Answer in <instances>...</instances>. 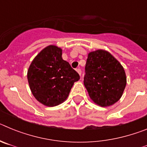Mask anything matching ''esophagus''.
<instances>
[{"label": "esophagus", "instance_id": "obj_1", "mask_svg": "<svg viewBox=\"0 0 147 147\" xmlns=\"http://www.w3.org/2000/svg\"><path fill=\"white\" fill-rule=\"evenodd\" d=\"M76 71H77L78 74H80V76H81V74H82V71H81V69H80V68H77V69H76Z\"/></svg>", "mask_w": 147, "mask_h": 147}]
</instances>
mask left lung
I'll use <instances>...</instances> for the list:
<instances>
[{
  "instance_id": "1",
  "label": "left lung",
  "mask_w": 147,
  "mask_h": 147,
  "mask_svg": "<svg viewBox=\"0 0 147 147\" xmlns=\"http://www.w3.org/2000/svg\"><path fill=\"white\" fill-rule=\"evenodd\" d=\"M84 85L90 99L101 107L117 102L124 93L127 77L124 67L110 52L102 49L88 54Z\"/></svg>"
}]
</instances>
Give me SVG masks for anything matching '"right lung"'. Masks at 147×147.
I'll list each match as a JSON object with an SVG mask.
<instances>
[{"label":"right lung","mask_w":147,"mask_h":147,"mask_svg":"<svg viewBox=\"0 0 147 147\" xmlns=\"http://www.w3.org/2000/svg\"><path fill=\"white\" fill-rule=\"evenodd\" d=\"M62 50L54 45L42 49L32 60L27 73L34 98L47 107L65 102L80 75L62 57Z\"/></svg>","instance_id":"right-lung-1"}]
</instances>
